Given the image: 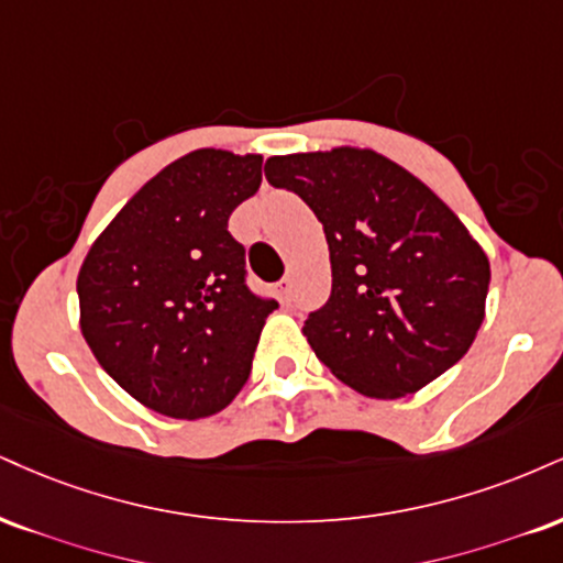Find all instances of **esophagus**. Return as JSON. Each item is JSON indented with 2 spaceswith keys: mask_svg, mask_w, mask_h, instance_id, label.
I'll return each instance as SVG.
<instances>
[{
  "mask_svg": "<svg viewBox=\"0 0 563 563\" xmlns=\"http://www.w3.org/2000/svg\"><path fill=\"white\" fill-rule=\"evenodd\" d=\"M275 294H277V299H280L283 303H286V307H290V301H294V288H290V280H288V277H283V280L277 283V286H275Z\"/></svg>",
  "mask_w": 563,
  "mask_h": 563,
  "instance_id": "1",
  "label": "esophagus"
}]
</instances>
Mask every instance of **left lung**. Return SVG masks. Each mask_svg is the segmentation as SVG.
<instances>
[{
  "mask_svg": "<svg viewBox=\"0 0 563 563\" xmlns=\"http://www.w3.org/2000/svg\"><path fill=\"white\" fill-rule=\"evenodd\" d=\"M269 186L322 222L330 299L303 335L338 380L372 398L415 393L470 351L485 317L490 264L435 194L375 152L269 157Z\"/></svg>",
  "mask_w": 563,
  "mask_h": 563,
  "instance_id": "obj_1",
  "label": "left lung"
}]
</instances>
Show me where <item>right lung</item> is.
Here are the masks:
<instances>
[{"mask_svg": "<svg viewBox=\"0 0 563 563\" xmlns=\"http://www.w3.org/2000/svg\"><path fill=\"white\" fill-rule=\"evenodd\" d=\"M262 183V157L199 148L133 196L86 254L80 330L120 388L175 419L217 415L252 372L277 301L246 283L228 220Z\"/></svg>", "mask_w": 563, "mask_h": 563, "instance_id": "1", "label": "right lung"}]
</instances>
